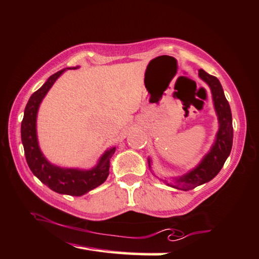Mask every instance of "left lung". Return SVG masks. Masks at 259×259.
<instances>
[{"label":"left lung","mask_w":259,"mask_h":259,"mask_svg":"<svg viewBox=\"0 0 259 259\" xmlns=\"http://www.w3.org/2000/svg\"><path fill=\"white\" fill-rule=\"evenodd\" d=\"M200 79L208 84L213 96L215 112L219 119V131L216 134L215 142L209 152L205 155L200 163L195 168H192L186 175L176 179V183L166 185L180 190H191L197 186L204 185L218 176V173L223 167L225 161L231 153L233 143V128H232V114L229 102L225 98L222 84L214 76H210L203 69L198 71ZM148 165L150 167V159L148 158Z\"/></svg>","instance_id":"left-lung-1"}]
</instances>
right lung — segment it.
Segmentation results:
<instances>
[{"label":"right lung","instance_id":"add662e5","mask_svg":"<svg viewBox=\"0 0 259 259\" xmlns=\"http://www.w3.org/2000/svg\"><path fill=\"white\" fill-rule=\"evenodd\" d=\"M76 67L74 69H77ZM68 69V68H67ZM67 69L60 70L46 80L38 91H36L28 101L23 119L21 122V140L25 149L28 166L34 176L58 194L70 196H82L88 191L101 186L109 177L110 158L115 152V147L107 149L102 155L97 165L91 170H79V168H64L53 165L41 153L37 139L36 120L37 112L41 101L53 86L61 74Z\"/></svg>","mask_w":259,"mask_h":259}]
</instances>
